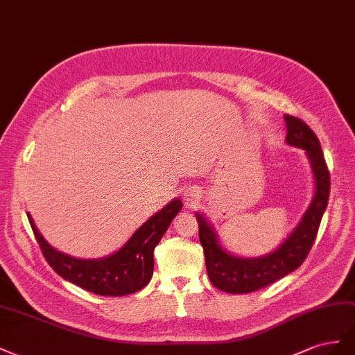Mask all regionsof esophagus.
Here are the masks:
<instances>
[{"label": "esophagus", "instance_id": "34e87169", "mask_svg": "<svg viewBox=\"0 0 355 355\" xmlns=\"http://www.w3.org/2000/svg\"><path fill=\"white\" fill-rule=\"evenodd\" d=\"M184 198H186L187 202H190V204H191V202H195L198 199V195L195 193L193 190H187L186 193H184Z\"/></svg>", "mask_w": 355, "mask_h": 355}]
</instances>
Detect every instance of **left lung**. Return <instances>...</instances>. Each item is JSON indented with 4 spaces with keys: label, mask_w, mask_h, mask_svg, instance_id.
Wrapping results in <instances>:
<instances>
[{
    "label": "left lung",
    "mask_w": 355,
    "mask_h": 355,
    "mask_svg": "<svg viewBox=\"0 0 355 355\" xmlns=\"http://www.w3.org/2000/svg\"><path fill=\"white\" fill-rule=\"evenodd\" d=\"M286 143L305 150L312 168L315 193L296 229L286 241L269 254L260 257H239L232 254L220 244L218 235L207 218L195 212L199 223V241L205 252V265L209 281L221 291L242 295L266 287L272 282L296 270L315 241L321 217L327 208L330 193V174L324 160L317 135L297 117L286 114Z\"/></svg>",
    "instance_id": "1"
}]
</instances>
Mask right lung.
<instances>
[{
    "mask_svg": "<svg viewBox=\"0 0 355 355\" xmlns=\"http://www.w3.org/2000/svg\"><path fill=\"white\" fill-rule=\"evenodd\" d=\"M181 208L183 202L178 198L172 199L137 229L123 247L103 259H76L64 254L40 234L29 212L28 220L44 259L58 275L99 296H126L150 282L155 268V247Z\"/></svg>",
    "mask_w": 355,
    "mask_h": 355,
    "instance_id": "add662e5",
    "label": "right lung"
}]
</instances>
